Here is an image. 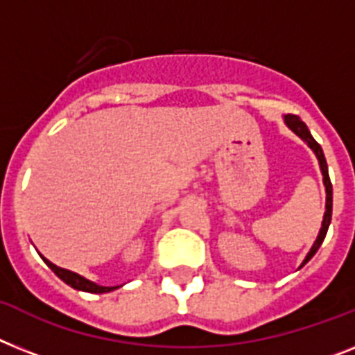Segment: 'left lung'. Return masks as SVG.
I'll list each match as a JSON object with an SVG mask.
<instances>
[{
	"instance_id": "8db88e82",
	"label": "left lung",
	"mask_w": 355,
	"mask_h": 355,
	"mask_svg": "<svg viewBox=\"0 0 355 355\" xmlns=\"http://www.w3.org/2000/svg\"><path fill=\"white\" fill-rule=\"evenodd\" d=\"M285 121H286V125H288V127L292 128V130H294L295 134L301 137V139H304V141L309 143L310 148L315 152V156H318V159H319V166H321V172H323L324 187H327V212H324V218H323V227H321V230H319V236H318V239H315L314 247L310 248L309 256L304 257V261H303V265H304V263H309L310 259H312V256H314L315 252H318V248L321 247V243H323L324 236H327V230H329L330 219H332V183H330L329 166H327V159H324L323 148H321V145H319L314 137H312L309 127H306V125H304V123L297 118V116H294V114H286Z\"/></svg>"
}]
</instances>
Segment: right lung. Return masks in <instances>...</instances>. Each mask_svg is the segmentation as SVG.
<instances>
[{"instance_id":"add662e5","label":"right lung","mask_w":355,"mask_h":355,"mask_svg":"<svg viewBox=\"0 0 355 355\" xmlns=\"http://www.w3.org/2000/svg\"><path fill=\"white\" fill-rule=\"evenodd\" d=\"M43 261L51 266V270L54 272L55 276L60 277V279L65 281L67 285H70L72 288H76V290L92 292V294H103V292H110V290L116 288V286H99V285H96V283H92V281H89V279H85V277H81L79 274H76V272H70V270H65V268H60V266H55L54 263H51L49 259H45V257H43Z\"/></svg>"}]
</instances>
